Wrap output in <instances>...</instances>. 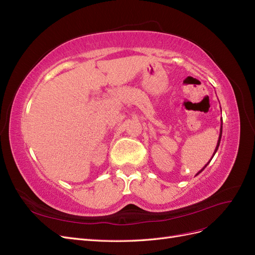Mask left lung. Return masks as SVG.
<instances>
[{
  "instance_id": "1",
  "label": "left lung",
  "mask_w": 255,
  "mask_h": 255,
  "mask_svg": "<svg viewBox=\"0 0 255 255\" xmlns=\"http://www.w3.org/2000/svg\"><path fill=\"white\" fill-rule=\"evenodd\" d=\"M221 135H222V123H221V128H220V134H219V139H218V142H217V145H216V149H215V152H214V154H213V157H214V155L216 154V152H217V150H218V148H219V144H220V140H221ZM212 157V158H213ZM212 158H211V160H212ZM208 163H210V161H208ZM208 163L201 169V170H200L198 173H197V175L199 174V173H201L203 170H204V168L208 165Z\"/></svg>"
}]
</instances>
